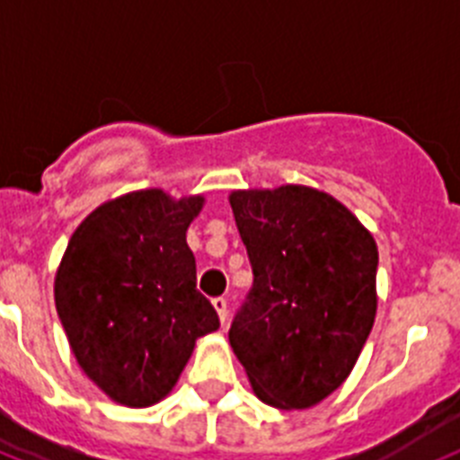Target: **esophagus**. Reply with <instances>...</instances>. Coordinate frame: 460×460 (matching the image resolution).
Masks as SVG:
<instances>
[{
	"label": "esophagus",
	"mask_w": 460,
	"mask_h": 460,
	"mask_svg": "<svg viewBox=\"0 0 460 460\" xmlns=\"http://www.w3.org/2000/svg\"><path fill=\"white\" fill-rule=\"evenodd\" d=\"M214 307H216V313H218V317H221V322L223 324H226V320H227V301L226 298H223V296H218V298H214Z\"/></svg>",
	"instance_id": "esophagus-1"
}]
</instances>
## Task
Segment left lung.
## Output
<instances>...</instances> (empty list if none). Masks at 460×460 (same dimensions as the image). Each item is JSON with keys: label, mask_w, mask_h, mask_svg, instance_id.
<instances>
[{"label": "left lung", "mask_w": 460, "mask_h": 460, "mask_svg": "<svg viewBox=\"0 0 460 460\" xmlns=\"http://www.w3.org/2000/svg\"><path fill=\"white\" fill-rule=\"evenodd\" d=\"M253 284L230 345L265 404L307 409L348 378L376 317L378 249L332 195L303 185L230 195Z\"/></svg>", "instance_id": "1"}]
</instances>
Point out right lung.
Here are the masks:
<instances>
[{
  "instance_id": "add662e5",
  "label": "right lung",
  "mask_w": 460,
  "mask_h": 460,
  "mask_svg": "<svg viewBox=\"0 0 460 460\" xmlns=\"http://www.w3.org/2000/svg\"><path fill=\"white\" fill-rule=\"evenodd\" d=\"M202 197L140 190L98 207L75 230L56 275V310L91 381L127 407L176 385L195 341L221 322L197 291L185 233Z\"/></svg>"
}]
</instances>
